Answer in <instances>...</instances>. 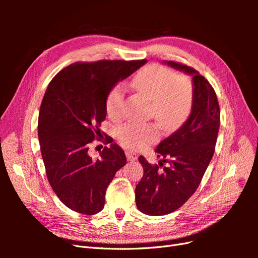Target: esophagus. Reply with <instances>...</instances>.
<instances>
[{
  "instance_id": "obj_1",
  "label": "esophagus",
  "mask_w": 258,
  "mask_h": 258,
  "mask_svg": "<svg viewBox=\"0 0 258 258\" xmlns=\"http://www.w3.org/2000/svg\"><path fill=\"white\" fill-rule=\"evenodd\" d=\"M126 156H127V159L129 161H136L138 159L137 154H134V153H131V152H127Z\"/></svg>"
}]
</instances>
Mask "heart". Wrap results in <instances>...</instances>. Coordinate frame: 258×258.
Returning <instances> with one entry per match:
<instances>
[{
	"label": "heart",
	"instance_id": "obj_1",
	"mask_svg": "<svg viewBox=\"0 0 258 258\" xmlns=\"http://www.w3.org/2000/svg\"><path fill=\"white\" fill-rule=\"evenodd\" d=\"M134 87L152 100V113L166 126H175L188 116L192 102V85L186 75L174 74L170 69L150 64L132 81ZM124 87L118 84L108 92L106 111L118 118L124 114ZM157 134L156 127L146 122H130L118 130L122 143L131 150H139L152 142Z\"/></svg>",
	"mask_w": 258,
	"mask_h": 258
}]
</instances>
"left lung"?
I'll return each mask as SVG.
<instances>
[{
  "label": "left lung",
  "instance_id": "obj_1",
  "mask_svg": "<svg viewBox=\"0 0 258 258\" xmlns=\"http://www.w3.org/2000/svg\"><path fill=\"white\" fill-rule=\"evenodd\" d=\"M162 63L192 76V102L188 118L156 147L163 158L160 166L139 157L144 174L136 187V204L139 211L152 216L174 212L196 191L213 157L221 121L216 93L204 76L185 64ZM162 162L168 166L160 169Z\"/></svg>",
  "mask_w": 258,
  "mask_h": 258
}]
</instances>
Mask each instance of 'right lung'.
Segmentation results:
<instances>
[{"label":"right lung","mask_w":258,"mask_h":258,"mask_svg":"<svg viewBox=\"0 0 258 258\" xmlns=\"http://www.w3.org/2000/svg\"><path fill=\"white\" fill-rule=\"evenodd\" d=\"M146 60L76 62L49 83L38 114V141L48 182L68 208L86 215L104 208L105 191L115 173L126 165L123 151L110 138L108 147L93 159L89 145L101 140L106 99L116 84Z\"/></svg>","instance_id":"obj_1"}]
</instances>
